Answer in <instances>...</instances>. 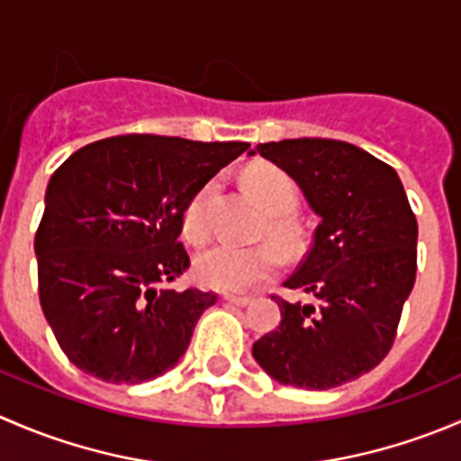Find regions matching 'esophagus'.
Listing matches in <instances>:
<instances>
[{
	"label": "esophagus",
	"instance_id": "34e87169",
	"mask_svg": "<svg viewBox=\"0 0 461 461\" xmlns=\"http://www.w3.org/2000/svg\"><path fill=\"white\" fill-rule=\"evenodd\" d=\"M225 301L231 305H239V308H245V305L252 303V299H249V296H234V294H225Z\"/></svg>",
	"mask_w": 461,
	"mask_h": 461
}]
</instances>
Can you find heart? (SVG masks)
<instances>
[{
  "label": "heart",
  "instance_id": "b5f03b06",
  "mask_svg": "<svg viewBox=\"0 0 461 461\" xmlns=\"http://www.w3.org/2000/svg\"><path fill=\"white\" fill-rule=\"evenodd\" d=\"M245 187L269 213L267 231L278 245L294 249L299 245V227L292 213L299 204V192L290 176L274 165H254L243 176ZM213 183L203 185L192 196L183 216V230L189 240L201 243L212 230ZM281 267V254L269 243L254 248L218 243L198 254L194 272L204 287L221 292H248L267 281Z\"/></svg>",
  "mask_w": 461,
  "mask_h": 461
}]
</instances>
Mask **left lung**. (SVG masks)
I'll return each mask as SVG.
<instances>
[{"label": "left lung", "mask_w": 461, "mask_h": 461, "mask_svg": "<svg viewBox=\"0 0 461 461\" xmlns=\"http://www.w3.org/2000/svg\"><path fill=\"white\" fill-rule=\"evenodd\" d=\"M254 153L296 180L321 222L308 257L283 283L301 299L272 296L281 323L252 355L278 384L337 388L393 348L415 285L417 218L397 171L350 142L296 138L257 144Z\"/></svg>", "instance_id": "obj_1"}]
</instances>
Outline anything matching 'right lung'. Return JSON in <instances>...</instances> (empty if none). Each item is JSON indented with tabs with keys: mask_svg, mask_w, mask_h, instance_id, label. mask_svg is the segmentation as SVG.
I'll return each instance as SVG.
<instances>
[{
	"mask_svg": "<svg viewBox=\"0 0 461 461\" xmlns=\"http://www.w3.org/2000/svg\"><path fill=\"white\" fill-rule=\"evenodd\" d=\"M248 142L115 136L77 149L46 187L40 303L73 366L142 384L178 364L216 294L169 287L189 267L185 207Z\"/></svg>",
	"mask_w": 461,
	"mask_h": 461,
	"instance_id": "add662e5",
	"label": "right lung"
}]
</instances>
